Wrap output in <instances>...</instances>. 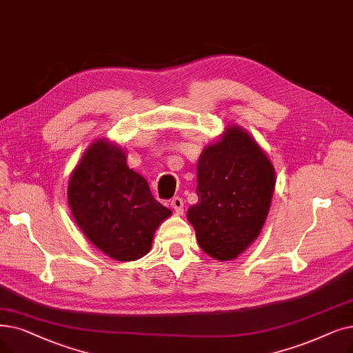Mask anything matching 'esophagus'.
I'll use <instances>...</instances> for the list:
<instances>
[{
    "mask_svg": "<svg viewBox=\"0 0 353 353\" xmlns=\"http://www.w3.org/2000/svg\"><path fill=\"white\" fill-rule=\"evenodd\" d=\"M170 205H172V208L174 209V212H176L177 214H181V213H183V209H185V202H183V199L179 197V196H176V197L172 199Z\"/></svg>",
    "mask_w": 353,
    "mask_h": 353,
    "instance_id": "34e87169",
    "label": "esophagus"
}]
</instances>
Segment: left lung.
I'll list each match as a JSON object with an SVG mask.
<instances>
[{
	"label": "left lung",
	"instance_id": "left-lung-1",
	"mask_svg": "<svg viewBox=\"0 0 353 353\" xmlns=\"http://www.w3.org/2000/svg\"><path fill=\"white\" fill-rule=\"evenodd\" d=\"M274 186V167L264 151L242 128H228L197 163L199 202L188 218L199 247L219 261L247 250L265 222Z\"/></svg>",
	"mask_w": 353,
	"mask_h": 353
}]
</instances>
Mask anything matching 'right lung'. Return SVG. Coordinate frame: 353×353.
Wrapping results in <instances>:
<instances>
[{"instance_id": "add662e5", "label": "right lung", "mask_w": 353, "mask_h": 353, "mask_svg": "<svg viewBox=\"0 0 353 353\" xmlns=\"http://www.w3.org/2000/svg\"><path fill=\"white\" fill-rule=\"evenodd\" d=\"M69 206L86 238L118 261L144 256L172 210L151 194L147 180L127 165L121 148L92 144L72 173Z\"/></svg>"}]
</instances>
